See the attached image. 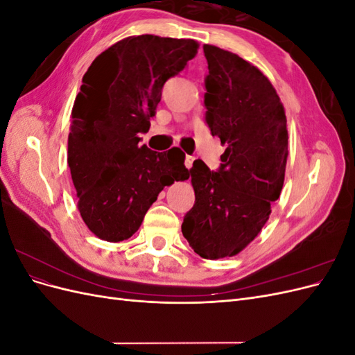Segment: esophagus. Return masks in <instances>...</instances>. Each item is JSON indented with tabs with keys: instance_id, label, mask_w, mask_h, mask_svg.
Instances as JSON below:
<instances>
[{
	"instance_id": "obj_1",
	"label": "esophagus",
	"mask_w": 355,
	"mask_h": 355,
	"mask_svg": "<svg viewBox=\"0 0 355 355\" xmlns=\"http://www.w3.org/2000/svg\"><path fill=\"white\" fill-rule=\"evenodd\" d=\"M194 157H191V155H187L185 157V166H187V168H191L192 167V163H194Z\"/></svg>"
}]
</instances>
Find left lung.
<instances>
[{"instance_id": "8db88e82", "label": "left lung", "mask_w": 355, "mask_h": 355, "mask_svg": "<svg viewBox=\"0 0 355 355\" xmlns=\"http://www.w3.org/2000/svg\"><path fill=\"white\" fill-rule=\"evenodd\" d=\"M204 121L227 146L211 171L201 159L189 170L196 202L182 234L204 259L234 256L254 240L284 184L287 120L280 98L252 63L204 44Z\"/></svg>"}]
</instances>
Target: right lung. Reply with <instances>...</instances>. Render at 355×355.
Here are the masks:
<instances>
[{
  "instance_id": "obj_1",
  "label": "right lung",
  "mask_w": 355,
  "mask_h": 355,
  "mask_svg": "<svg viewBox=\"0 0 355 355\" xmlns=\"http://www.w3.org/2000/svg\"><path fill=\"white\" fill-rule=\"evenodd\" d=\"M194 40L128 37L93 60L72 108L68 164L78 210L105 241L130 239L166 185L188 179L185 154L139 146L164 83L197 55Z\"/></svg>"
}]
</instances>
